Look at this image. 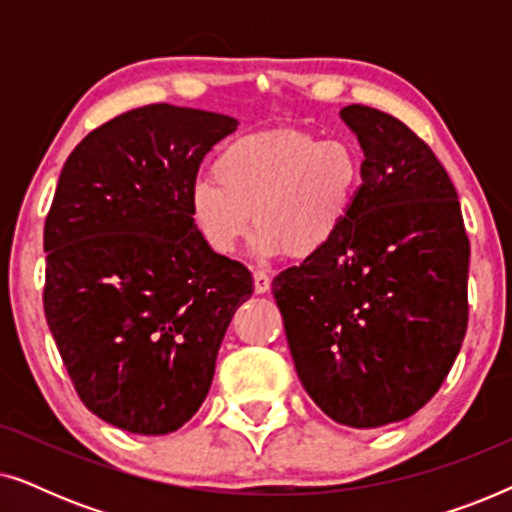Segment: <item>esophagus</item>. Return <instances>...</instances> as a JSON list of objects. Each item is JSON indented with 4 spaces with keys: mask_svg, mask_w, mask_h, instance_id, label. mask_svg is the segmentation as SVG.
<instances>
[{
    "mask_svg": "<svg viewBox=\"0 0 512 512\" xmlns=\"http://www.w3.org/2000/svg\"><path fill=\"white\" fill-rule=\"evenodd\" d=\"M254 289L256 293H268L270 291V277L263 270L254 272Z\"/></svg>",
    "mask_w": 512,
    "mask_h": 512,
    "instance_id": "34e87169",
    "label": "esophagus"
}]
</instances>
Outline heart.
I'll return each instance as SVG.
<instances>
[{
    "mask_svg": "<svg viewBox=\"0 0 512 512\" xmlns=\"http://www.w3.org/2000/svg\"><path fill=\"white\" fill-rule=\"evenodd\" d=\"M214 179L188 195L193 226L214 254H233L254 226L258 256H319L342 233L359 195V151L303 130L237 137L214 160Z\"/></svg>",
    "mask_w": 512,
    "mask_h": 512,
    "instance_id": "1",
    "label": "heart"
}]
</instances>
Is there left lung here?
Here are the masks:
<instances>
[{
  "mask_svg": "<svg viewBox=\"0 0 512 512\" xmlns=\"http://www.w3.org/2000/svg\"><path fill=\"white\" fill-rule=\"evenodd\" d=\"M363 179L342 233L279 272L272 296L296 373L333 422L377 429L431 401L468 324V244L445 167L398 118L340 111Z\"/></svg>",
  "mask_w": 512,
  "mask_h": 512,
  "instance_id": "obj_1",
  "label": "left lung"
}]
</instances>
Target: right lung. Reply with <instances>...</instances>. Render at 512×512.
Returning a JSON list of instances; mask_svg holds the SVG:
<instances>
[{
    "mask_svg": "<svg viewBox=\"0 0 512 512\" xmlns=\"http://www.w3.org/2000/svg\"><path fill=\"white\" fill-rule=\"evenodd\" d=\"M235 130L214 111L149 104L90 132L60 172L46 321L83 405L123 431L165 436L200 410L230 319L254 293L188 209L202 158Z\"/></svg>",
    "mask_w": 512,
    "mask_h": 512,
    "instance_id": "add662e5",
    "label": "right lung"
}]
</instances>
